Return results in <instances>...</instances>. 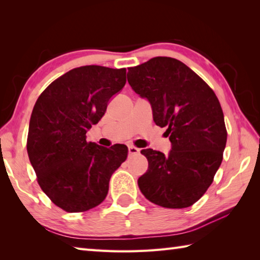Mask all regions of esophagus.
Instances as JSON below:
<instances>
[{"instance_id":"obj_1","label":"esophagus","mask_w":260,"mask_h":260,"mask_svg":"<svg viewBox=\"0 0 260 260\" xmlns=\"http://www.w3.org/2000/svg\"><path fill=\"white\" fill-rule=\"evenodd\" d=\"M140 153V149H138L136 147H129V154H138Z\"/></svg>"}]
</instances>
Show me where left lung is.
<instances>
[{"label": "left lung", "mask_w": 260, "mask_h": 260, "mask_svg": "<svg viewBox=\"0 0 260 260\" xmlns=\"http://www.w3.org/2000/svg\"><path fill=\"white\" fill-rule=\"evenodd\" d=\"M128 82L151 103L157 125L168 126V155L143 149L149 167L138 179L143 196L164 208L198 201L213 181L227 142L223 112L215 92L174 57L157 56L128 69Z\"/></svg>", "instance_id": "8db88e82"}]
</instances>
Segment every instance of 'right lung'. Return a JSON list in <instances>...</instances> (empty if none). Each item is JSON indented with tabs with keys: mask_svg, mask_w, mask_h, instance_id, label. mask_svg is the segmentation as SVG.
<instances>
[{
	"mask_svg": "<svg viewBox=\"0 0 260 260\" xmlns=\"http://www.w3.org/2000/svg\"><path fill=\"white\" fill-rule=\"evenodd\" d=\"M126 70L72 69L54 80L34 105L26 149L43 192L67 212H83L106 199L113 172L128 157L124 145L105 148L85 134L123 88Z\"/></svg>",
	"mask_w": 260,
	"mask_h": 260,
	"instance_id": "add662e5",
	"label": "right lung"
}]
</instances>
